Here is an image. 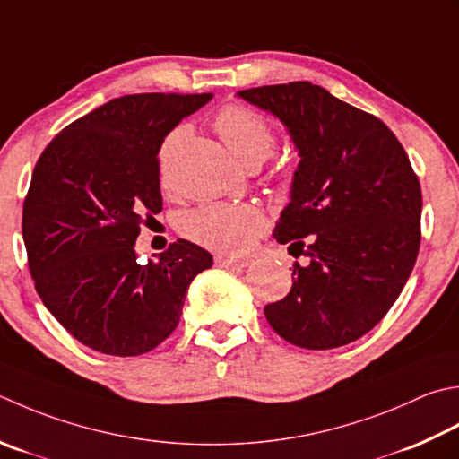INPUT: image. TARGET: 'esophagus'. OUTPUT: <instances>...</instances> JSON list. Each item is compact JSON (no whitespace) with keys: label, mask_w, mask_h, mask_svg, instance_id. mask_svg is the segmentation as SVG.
<instances>
[{"label":"esophagus","mask_w":459,"mask_h":459,"mask_svg":"<svg viewBox=\"0 0 459 459\" xmlns=\"http://www.w3.org/2000/svg\"><path fill=\"white\" fill-rule=\"evenodd\" d=\"M214 263H217V266H221V268H230V271H235V268H245V266H248L250 260H248V258H227V256H219L217 260H214Z\"/></svg>","instance_id":"esophagus-1"}]
</instances>
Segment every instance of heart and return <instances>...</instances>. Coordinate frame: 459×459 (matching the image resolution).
I'll use <instances>...</instances> for the list:
<instances>
[{
    "mask_svg": "<svg viewBox=\"0 0 459 459\" xmlns=\"http://www.w3.org/2000/svg\"><path fill=\"white\" fill-rule=\"evenodd\" d=\"M214 129L240 165H260L273 152L274 133L271 125L263 115L247 105L232 103L222 107L214 117ZM181 131L183 129L178 127L169 134L163 155ZM289 173L290 160L286 159L278 165V175L286 177ZM264 227V212L248 203H204L186 211L178 219V230L188 240L229 255L247 253Z\"/></svg>",
    "mask_w": 459,
    "mask_h": 459,
    "instance_id": "b5f03b06",
    "label": "heart"
}]
</instances>
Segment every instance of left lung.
<instances>
[{"mask_svg":"<svg viewBox=\"0 0 459 459\" xmlns=\"http://www.w3.org/2000/svg\"><path fill=\"white\" fill-rule=\"evenodd\" d=\"M238 97L278 117L300 157L274 238L310 260L294 263L290 292L264 307L268 325L308 350L354 342L398 300L418 258L421 188L406 151L378 117L308 81Z\"/></svg>","mask_w":459,"mask_h":459,"instance_id":"1","label":"left lung"}]
</instances>
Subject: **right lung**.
Listing matches in <instances>:
<instances>
[{"mask_svg": "<svg viewBox=\"0 0 459 459\" xmlns=\"http://www.w3.org/2000/svg\"><path fill=\"white\" fill-rule=\"evenodd\" d=\"M212 93L111 99L56 134L23 201L27 263L41 302L81 344L111 356L157 348L181 320L212 256L178 238L137 263L141 224L163 209L159 151Z\"/></svg>", "mask_w": 459, "mask_h": 459, "instance_id": "obj_1", "label": "right lung"}]
</instances>
